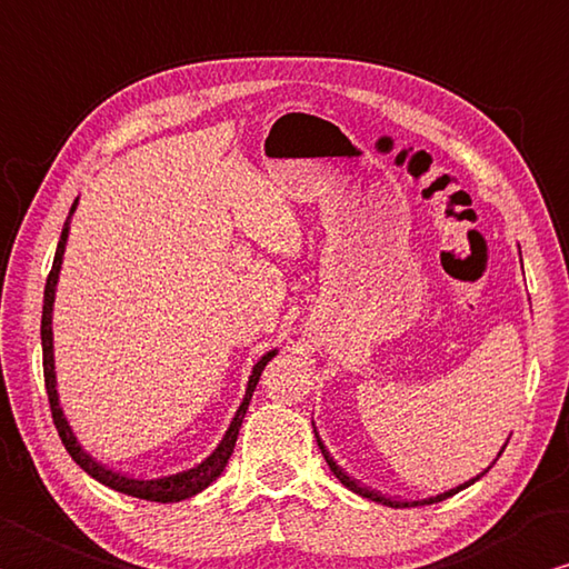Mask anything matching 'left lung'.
<instances>
[{"mask_svg": "<svg viewBox=\"0 0 569 569\" xmlns=\"http://www.w3.org/2000/svg\"><path fill=\"white\" fill-rule=\"evenodd\" d=\"M313 430H316V426H313ZM316 440H318V448H320V452H323V458H326V462H328V468H330V472L336 475V478L346 485L348 490H353L356 495H360V498H368V500H373V502H383V505H388V508H416V505H432V502H440V500H446V498H452V495L456 492H460V490H465L468 488V485H472V482H478L485 472H488L492 465H495V460H498L500 456H502V450H505V446H508V440H505V446L500 448V452H498V458L492 460V465H488V468H485L480 475H475L472 480H468V482H462V485H458V488H452V490H448V492H440V495H436V498H426V500H412V502H400V500H390V498H383V495H378V492H373V490H368V488H360V485L356 482V480H350L348 475L338 468L336 465V460L330 458V452L326 450V446H323V440L318 438V432H316Z\"/></svg>", "mask_w": 569, "mask_h": 569, "instance_id": "obj_1", "label": "left lung"}]
</instances>
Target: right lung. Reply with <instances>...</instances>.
<instances>
[{"instance_id": "1", "label": "right lung", "mask_w": 569, "mask_h": 569, "mask_svg": "<svg viewBox=\"0 0 569 569\" xmlns=\"http://www.w3.org/2000/svg\"><path fill=\"white\" fill-rule=\"evenodd\" d=\"M77 203H79V199L71 203V211L64 221V229H61L54 263H51V271H49L47 286H44V306H41V353H44V383H47L51 418H54L57 432H59L61 442H64V448L71 456V460H74L87 475H91V478L99 480L101 485H107V488H111V490L131 495V498H139V500H151V502H181L186 498H193L196 492L209 488V485L223 472L226 462H229L231 452H233L236 438H239V428L243 422L246 410H249V402H251V396L258 386V378H261L266 363L278 353V350L273 348L258 358V363L253 366L251 376H249V383H246V396L241 400L239 410H236L229 430H226V436L221 438V442L216 446L211 456L201 460L199 465H193V468L177 472V475H163V478H153V480H139V478H127V475H121V472H113L107 468V465L97 462L84 448L79 446L74 430H71L69 420L64 416V408H61V402H59L57 370H54V333H51V318H54L51 313H54L59 271H61V261H64L69 226H71V216H74V211H77Z\"/></svg>"}]
</instances>
